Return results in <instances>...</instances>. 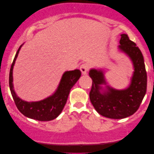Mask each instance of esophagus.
<instances>
[{
    "instance_id": "esophagus-1",
    "label": "esophagus",
    "mask_w": 154,
    "mask_h": 154,
    "mask_svg": "<svg viewBox=\"0 0 154 154\" xmlns=\"http://www.w3.org/2000/svg\"><path fill=\"white\" fill-rule=\"evenodd\" d=\"M80 70H81L83 74H86V73H88V65L85 64H81V66H80Z\"/></svg>"
}]
</instances>
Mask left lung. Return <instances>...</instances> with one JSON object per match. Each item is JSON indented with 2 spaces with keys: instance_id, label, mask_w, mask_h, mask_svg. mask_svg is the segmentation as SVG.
I'll use <instances>...</instances> for the list:
<instances>
[{
  "instance_id": "8db88e82",
  "label": "left lung",
  "mask_w": 154,
  "mask_h": 154,
  "mask_svg": "<svg viewBox=\"0 0 154 154\" xmlns=\"http://www.w3.org/2000/svg\"><path fill=\"white\" fill-rule=\"evenodd\" d=\"M120 44L119 48L130 57L134 68L128 89L116 90L108 87V90L102 93L100 85L106 84L102 71L91 69L89 73L92 80L90 92L91 103L100 115L113 119H124L135 113L146 92L147 74L142 52L127 34H121Z\"/></svg>"
}]
</instances>
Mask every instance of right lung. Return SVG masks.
<instances>
[{
	"label": "right lung",
	"mask_w": 154,
	"mask_h": 154,
	"mask_svg": "<svg viewBox=\"0 0 154 154\" xmlns=\"http://www.w3.org/2000/svg\"><path fill=\"white\" fill-rule=\"evenodd\" d=\"M22 45L19 48L10 67L9 85L12 96L19 111L25 116L40 121H49L56 119L60 114L66 104L70 90L81 75V71H66L62 75L58 89L53 95L45 100L34 102L23 101L16 95L12 85V69Z\"/></svg>",
	"instance_id": "add662e5"
}]
</instances>
